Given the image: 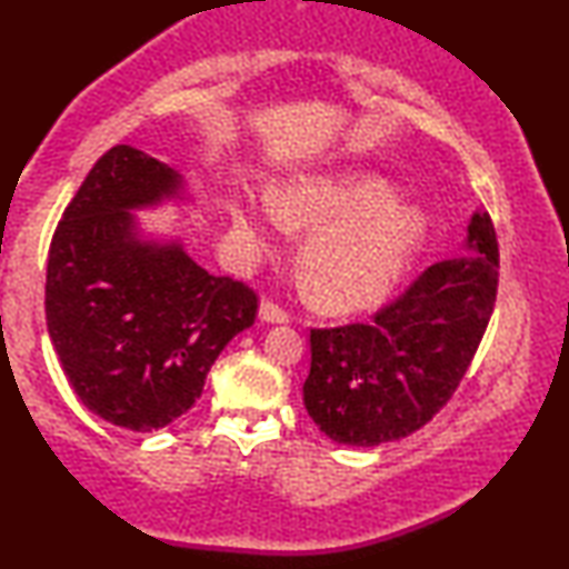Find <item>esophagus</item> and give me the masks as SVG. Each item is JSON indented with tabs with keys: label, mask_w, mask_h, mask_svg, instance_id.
Masks as SVG:
<instances>
[{
	"label": "esophagus",
	"mask_w": 569,
	"mask_h": 569,
	"mask_svg": "<svg viewBox=\"0 0 569 569\" xmlns=\"http://www.w3.org/2000/svg\"><path fill=\"white\" fill-rule=\"evenodd\" d=\"M259 318H261V321H267V323H287V321H290V313H287L284 308H279L277 302L263 300L259 306Z\"/></svg>",
	"instance_id": "34e87169"
}]
</instances>
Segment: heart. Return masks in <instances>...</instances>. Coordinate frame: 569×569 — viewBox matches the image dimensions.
<instances>
[{
	"label": "heart",
	"mask_w": 569,
	"mask_h": 569,
	"mask_svg": "<svg viewBox=\"0 0 569 569\" xmlns=\"http://www.w3.org/2000/svg\"><path fill=\"white\" fill-rule=\"evenodd\" d=\"M401 204V189L372 173L300 176L274 197L236 199L232 236L263 246L282 230L318 231L302 251L310 298L329 313L376 306L399 284L430 232L422 207Z\"/></svg>",
	"instance_id": "1"
}]
</instances>
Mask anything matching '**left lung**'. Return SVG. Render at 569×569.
<instances>
[{
	"label": "left lung",
	"mask_w": 569,
	"mask_h": 569,
	"mask_svg": "<svg viewBox=\"0 0 569 569\" xmlns=\"http://www.w3.org/2000/svg\"><path fill=\"white\" fill-rule=\"evenodd\" d=\"M466 248L473 253L427 267L370 323L310 331L302 401L331 440L407 438L450 401L495 310L500 251L487 212H473Z\"/></svg>",
	"instance_id": "left-lung-1"
}]
</instances>
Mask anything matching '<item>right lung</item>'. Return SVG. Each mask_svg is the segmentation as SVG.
<instances>
[{
  "label": "right lung",
  "instance_id": "obj_1",
  "mask_svg": "<svg viewBox=\"0 0 569 569\" xmlns=\"http://www.w3.org/2000/svg\"><path fill=\"white\" fill-rule=\"evenodd\" d=\"M186 199L166 162L116 144L61 214L46 267V326L92 415L134 432L186 415L228 341L256 321L251 287L201 269L181 240L139 232L134 209Z\"/></svg>",
  "mask_w": 569,
  "mask_h": 569
}]
</instances>
